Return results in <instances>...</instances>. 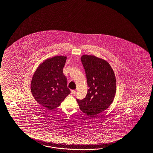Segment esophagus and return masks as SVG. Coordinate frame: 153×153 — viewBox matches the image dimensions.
Wrapping results in <instances>:
<instances>
[{
  "mask_svg": "<svg viewBox=\"0 0 153 153\" xmlns=\"http://www.w3.org/2000/svg\"><path fill=\"white\" fill-rule=\"evenodd\" d=\"M76 90H71V94H74L75 93H76Z\"/></svg>",
  "mask_w": 153,
  "mask_h": 153,
  "instance_id": "obj_1",
  "label": "esophagus"
}]
</instances>
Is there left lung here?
<instances>
[{
	"label": "left lung",
	"mask_w": 153,
	"mask_h": 153,
	"mask_svg": "<svg viewBox=\"0 0 153 153\" xmlns=\"http://www.w3.org/2000/svg\"><path fill=\"white\" fill-rule=\"evenodd\" d=\"M88 82V93L82 100L77 99L80 109L88 116L106 110L112 103L116 92L115 74L106 60L95 56L81 58Z\"/></svg>",
	"instance_id": "obj_1"
}]
</instances>
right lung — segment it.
<instances>
[{"label": "right lung", "mask_w": 153, "mask_h": 153, "mask_svg": "<svg viewBox=\"0 0 153 153\" xmlns=\"http://www.w3.org/2000/svg\"><path fill=\"white\" fill-rule=\"evenodd\" d=\"M67 56H55L44 60L33 74L31 91L35 100L51 110L59 107L71 91L63 72Z\"/></svg>", "instance_id": "1"}]
</instances>
